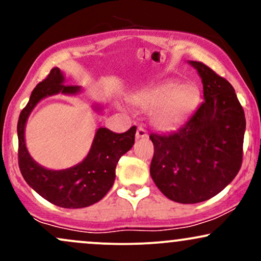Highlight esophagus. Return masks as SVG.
<instances>
[{
    "instance_id": "34e87169",
    "label": "esophagus",
    "mask_w": 261,
    "mask_h": 261,
    "mask_svg": "<svg viewBox=\"0 0 261 261\" xmlns=\"http://www.w3.org/2000/svg\"><path fill=\"white\" fill-rule=\"evenodd\" d=\"M147 136H148L147 131H146L145 128H143L142 126L137 127V130H136V139H137V140H140V139H146V137H147Z\"/></svg>"
}]
</instances>
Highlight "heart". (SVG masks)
<instances>
[{"instance_id":"obj_1","label":"heart","mask_w":261,"mask_h":261,"mask_svg":"<svg viewBox=\"0 0 261 261\" xmlns=\"http://www.w3.org/2000/svg\"><path fill=\"white\" fill-rule=\"evenodd\" d=\"M131 101L141 109H149L148 118L153 127L170 131L194 113L199 106L200 91L193 83L166 82L134 93Z\"/></svg>"}]
</instances>
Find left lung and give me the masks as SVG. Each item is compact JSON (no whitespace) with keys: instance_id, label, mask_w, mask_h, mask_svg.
<instances>
[{"instance_id":"1","label":"left lung","mask_w":261,"mask_h":261,"mask_svg":"<svg viewBox=\"0 0 261 261\" xmlns=\"http://www.w3.org/2000/svg\"><path fill=\"white\" fill-rule=\"evenodd\" d=\"M203 86L205 101L184 126L151 134V176L168 199L197 203L217 195L238 174L243 160L244 110L232 85L202 62L189 61Z\"/></svg>"}]
</instances>
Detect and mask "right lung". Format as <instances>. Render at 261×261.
I'll use <instances>...</instances> for the list:
<instances>
[{"label":"right lung","instance_id":"obj_1","mask_svg":"<svg viewBox=\"0 0 261 261\" xmlns=\"http://www.w3.org/2000/svg\"><path fill=\"white\" fill-rule=\"evenodd\" d=\"M80 92L79 86H66L61 70L54 67L32 92L17 125L18 164L23 178L45 200L65 208L87 207L106 196L115 180L116 164L121 155L133 147L136 134V126L124 134L99 127L88 154L81 163L62 170L46 169L38 164L29 154L24 140L25 124L32 110L49 95L59 93L74 95ZM95 109L99 110L100 107Z\"/></svg>","mask_w":261,"mask_h":261}]
</instances>
